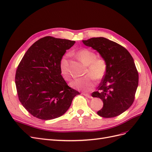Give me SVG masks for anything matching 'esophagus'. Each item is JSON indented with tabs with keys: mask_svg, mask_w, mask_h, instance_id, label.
Instances as JSON below:
<instances>
[{
	"mask_svg": "<svg viewBox=\"0 0 152 152\" xmlns=\"http://www.w3.org/2000/svg\"><path fill=\"white\" fill-rule=\"evenodd\" d=\"M85 96H86L87 98H92V96L89 94H86V93H84L83 94Z\"/></svg>",
	"mask_w": 152,
	"mask_h": 152,
	"instance_id": "1",
	"label": "esophagus"
}]
</instances>
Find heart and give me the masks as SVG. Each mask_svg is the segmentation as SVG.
Masks as SVG:
<instances>
[{"label":"heart","instance_id":"1","mask_svg":"<svg viewBox=\"0 0 152 152\" xmlns=\"http://www.w3.org/2000/svg\"><path fill=\"white\" fill-rule=\"evenodd\" d=\"M77 55L81 61L87 65L86 77L79 78L73 81L71 85L73 88L84 91H90L95 86L94 79L102 80L106 75L108 70V63L103 57H97L96 53L89 49H82L78 50ZM68 56H64L60 62V72L63 79L69 81L71 75L69 71L67 61Z\"/></svg>","mask_w":152,"mask_h":152}]
</instances>
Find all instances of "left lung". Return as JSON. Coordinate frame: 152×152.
<instances>
[{
	"instance_id": "1",
	"label": "left lung",
	"mask_w": 152,
	"mask_h": 152,
	"mask_svg": "<svg viewBox=\"0 0 152 152\" xmlns=\"http://www.w3.org/2000/svg\"><path fill=\"white\" fill-rule=\"evenodd\" d=\"M99 52L108 63V70L93 97L99 98L103 107L97 112L104 118L117 117L132 104L138 86V72L133 58L121 45L104 37L82 41Z\"/></svg>"
}]
</instances>
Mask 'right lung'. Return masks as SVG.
<instances>
[{"label":"right lung","mask_w":152,"mask_h":152,"mask_svg":"<svg viewBox=\"0 0 152 152\" xmlns=\"http://www.w3.org/2000/svg\"><path fill=\"white\" fill-rule=\"evenodd\" d=\"M75 41L44 37L32 44L18 66L15 84L20 102L31 115L50 120L63 115L79 92L61 76L60 62Z\"/></svg>","instance_id":"add662e5"}]
</instances>
